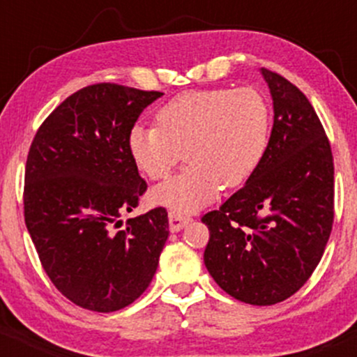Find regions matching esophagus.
Segmentation results:
<instances>
[{"label":"esophagus","instance_id":"1","mask_svg":"<svg viewBox=\"0 0 357 357\" xmlns=\"http://www.w3.org/2000/svg\"><path fill=\"white\" fill-rule=\"evenodd\" d=\"M167 218H169V230L173 233L181 231L183 228L191 221V216L184 215V213H179V211H169Z\"/></svg>","mask_w":357,"mask_h":357}]
</instances>
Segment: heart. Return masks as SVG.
<instances>
[{"instance_id": "b5f03b06", "label": "heart", "mask_w": 357, "mask_h": 357, "mask_svg": "<svg viewBox=\"0 0 357 357\" xmlns=\"http://www.w3.org/2000/svg\"><path fill=\"white\" fill-rule=\"evenodd\" d=\"M270 109L252 87L190 90L155 114V127L134 126L127 149L147 178L165 179L183 154L190 162L151 192L154 203L190 213L211 203L221 186L255 174L268 147Z\"/></svg>"}]
</instances>
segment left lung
Listing matches in <instances>:
<instances>
[{
    "mask_svg": "<svg viewBox=\"0 0 357 357\" xmlns=\"http://www.w3.org/2000/svg\"><path fill=\"white\" fill-rule=\"evenodd\" d=\"M273 100L267 153L255 174L202 221L204 265L227 294L273 305L297 292L321 261L334 221L329 139L304 93L261 68Z\"/></svg>",
    "mask_w": 357,
    "mask_h": 357,
    "instance_id": "left-lung-1",
    "label": "left lung"
}]
</instances>
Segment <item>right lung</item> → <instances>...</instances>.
<instances>
[{
    "instance_id": "right-lung-1",
    "label": "right lung",
    "mask_w": 357,
    "mask_h": 357,
    "mask_svg": "<svg viewBox=\"0 0 357 357\" xmlns=\"http://www.w3.org/2000/svg\"><path fill=\"white\" fill-rule=\"evenodd\" d=\"M162 96L96 84L36 130L24 169V223L52 284L73 304L114 312L149 287L169 235L165 208L129 218L147 190L127 149L141 112Z\"/></svg>"
}]
</instances>
